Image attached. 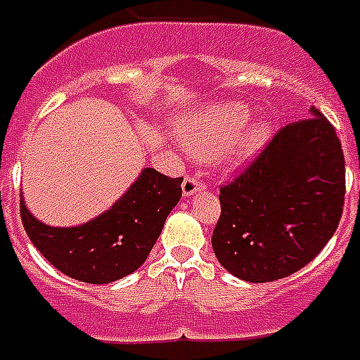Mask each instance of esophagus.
<instances>
[{"label": "esophagus", "instance_id": "34e87169", "mask_svg": "<svg viewBox=\"0 0 360 360\" xmlns=\"http://www.w3.org/2000/svg\"><path fill=\"white\" fill-rule=\"evenodd\" d=\"M198 191H204V181L196 175H188L183 181V194L185 196H191V194L198 193Z\"/></svg>", "mask_w": 360, "mask_h": 360}]
</instances>
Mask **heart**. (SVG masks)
I'll return each mask as SVG.
<instances>
[{"mask_svg":"<svg viewBox=\"0 0 360 360\" xmlns=\"http://www.w3.org/2000/svg\"><path fill=\"white\" fill-rule=\"evenodd\" d=\"M250 110L238 103L210 106L196 114L181 131L183 145L202 158L221 153V160L231 167L244 164L267 143L271 129L257 122L244 129Z\"/></svg>","mask_w":360,"mask_h":360,"instance_id":"obj_1","label":"heart"}]
</instances>
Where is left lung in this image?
Listing matches in <instances>:
<instances>
[{"label":"left lung","instance_id":"obj_1","mask_svg":"<svg viewBox=\"0 0 360 360\" xmlns=\"http://www.w3.org/2000/svg\"><path fill=\"white\" fill-rule=\"evenodd\" d=\"M345 158L336 129L315 106L281 127L219 188L212 236L217 259L248 282H273L313 262L343 212Z\"/></svg>","mask_w":360,"mask_h":360}]
</instances>
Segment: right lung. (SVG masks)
Masks as SVG:
<instances>
[{
    "label": "right lung",
    "mask_w": 360,
    "mask_h": 360,
    "mask_svg": "<svg viewBox=\"0 0 360 360\" xmlns=\"http://www.w3.org/2000/svg\"><path fill=\"white\" fill-rule=\"evenodd\" d=\"M183 177L146 167L108 212L79 227H49L20 200V217L34 246L53 267L70 278L108 284L145 263L166 217L181 200Z\"/></svg>",
    "instance_id": "add662e5"
}]
</instances>
